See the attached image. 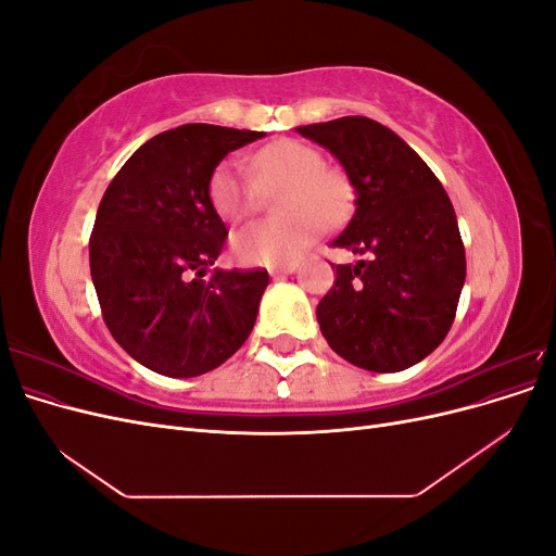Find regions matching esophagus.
Returning <instances> with one entry per match:
<instances>
[{"mask_svg": "<svg viewBox=\"0 0 556 556\" xmlns=\"http://www.w3.org/2000/svg\"><path fill=\"white\" fill-rule=\"evenodd\" d=\"M294 268H296V264H294V262H290V264L271 266V268H268V274H271L274 278H282V276H290V274H294Z\"/></svg>", "mask_w": 556, "mask_h": 556, "instance_id": "obj_1", "label": "esophagus"}]
</instances>
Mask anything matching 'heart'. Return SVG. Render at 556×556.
Instances as JSON below:
<instances>
[{"label": "heart", "mask_w": 556, "mask_h": 556, "mask_svg": "<svg viewBox=\"0 0 556 556\" xmlns=\"http://www.w3.org/2000/svg\"><path fill=\"white\" fill-rule=\"evenodd\" d=\"M250 176L237 162L215 166L208 180L213 208L239 223L255 213L264 194H274L268 220L233 233L231 252L243 264H285L296 260L323 227L341 225L355 204V185L345 172L325 164L317 148L278 139L262 146L248 162Z\"/></svg>", "instance_id": "heart-1"}]
</instances>
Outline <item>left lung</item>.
Returning <instances> with one entry per match:
<instances>
[{
	"label": "left lung",
	"mask_w": 556,
	"mask_h": 556,
	"mask_svg": "<svg viewBox=\"0 0 556 556\" xmlns=\"http://www.w3.org/2000/svg\"><path fill=\"white\" fill-rule=\"evenodd\" d=\"M296 131L339 157L357 190L355 215L331 248L366 257L336 264L317 304L319 331L350 364L403 371L443 343L457 315L466 252L452 201L425 160L371 117Z\"/></svg>",
	"instance_id": "left-lung-1"
}]
</instances>
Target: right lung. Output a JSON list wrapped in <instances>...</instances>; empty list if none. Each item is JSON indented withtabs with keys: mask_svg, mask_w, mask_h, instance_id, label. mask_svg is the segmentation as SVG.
<instances>
[{
	"mask_svg": "<svg viewBox=\"0 0 556 556\" xmlns=\"http://www.w3.org/2000/svg\"><path fill=\"white\" fill-rule=\"evenodd\" d=\"M262 137L204 123L166 129L123 164L102 197L90 237L97 299L117 345L150 371H213L255 327L268 274H208L227 241L208 180L227 153Z\"/></svg>",
	"mask_w": 556,
	"mask_h": 556,
	"instance_id": "right-lung-1",
	"label": "right lung"
}]
</instances>
